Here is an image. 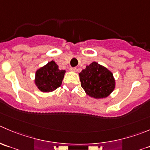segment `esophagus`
<instances>
[{
    "label": "esophagus",
    "instance_id": "obj_1",
    "mask_svg": "<svg viewBox=\"0 0 150 150\" xmlns=\"http://www.w3.org/2000/svg\"><path fill=\"white\" fill-rule=\"evenodd\" d=\"M69 70L72 71V72H75L76 71V67H70L69 68Z\"/></svg>",
    "mask_w": 150,
    "mask_h": 150
}]
</instances>
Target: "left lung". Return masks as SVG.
Here are the masks:
<instances>
[{"mask_svg": "<svg viewBox=\"0 0 150 150\" xmlns=\"http://www.w3.org/2000/svg\"><path fill=\"white\" fill-rule=\"evenodd\" d=\"M81 86L94 98L108 97L115 88L113 74L97 62H92L79 73Z\"/></svg>", "mask_w": 150, "mask_h": 150, "instance_id": "left-lung-1", "label": "left lung"}]
</instances>
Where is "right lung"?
Wrapping results in <instances>:
<instances>
[{
	"mask_svg": "<svg viewBox=\"0 0 150 150\" xmlns=\"http://www.w3.org/2000/svg\"><path fill=\"white\" fill-rule=\"evenodd\" d=\"M65 72L60 70L56 62L51 61L36 71L35 83L43 92L53 91L61 86Z\"/></svg>",
	"mask_w": 150,
	"mask_h": 150,
	"instance_id": "right-lung-1",
	"label": "right lung"
}]
</instances>
